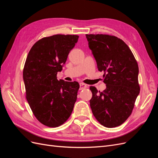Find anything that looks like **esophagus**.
<instances>
[{
  "label": "esophagus",
  "instance_id": "34e87169",
  "mask_svg": "<svg viewBox=\"0 0 158 158\" xmlns=\"http://www.w3.org/2000/svg\"><path fill=\"white\" fill-rule=\"evenodd\" d=\"M88 86H87V84H84V83H80V89L82 90V89H84L85 88H86Z\"/></svg>",
  "mask_w": 158,
  "mask_h": 158
}]
</instances>
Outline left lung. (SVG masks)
<instances>
[{"label": "left lung", "mask_w": 158, "mask_h": 158, "mask_svg": "<svg viewBox=\"0 0 158 158\" xmlns=\"http://www.w3.org/2000/svg\"><path fill=\"white\" fill-rule=\"evenodd\" d=\"M89 49L104 73L106 89L103 92L90 86V107L102 125L116 127L131 115L138 95V65L128 46L122 40L107 34H86Z\"/></svg>", "instance_id": "left-lung-1"}]
</instances>
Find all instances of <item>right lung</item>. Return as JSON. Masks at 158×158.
Here are the masks:
<instances>
[{"mask_svg":"<svg viewBox=\"0 0 158 158\" xmlns=\"http://www.w3.org/2000/svg\"><path fill=\"white\" fill-rule=\"evenodd\" d=\"M77 35L45 37L32 46L23 70L26 98L36 118L49 127L64 124L73 112L80 88L78 82L58 80Z\"/></svg>","mask_w":158,"mask_h":158,"instance_id":"right-lung-1","label":"right lung"}]
</instances>
